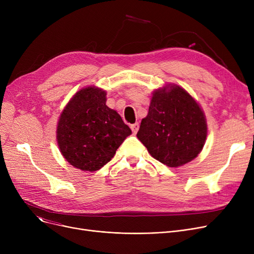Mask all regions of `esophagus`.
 I'll return each instance as SVG.
<instances>
[{"instance_id": "obj_1", "label": "esophagus", "mask_w": 254, "mask_h": 254, "mask_svg": "<svg viewBox=\"0 0 254 254\" xmlns=\"http://www.w3.org/2000/svg\"><path fill=\"white\" fill-rule=\"evenodd\" d=\"M130 128H131V130H132V132H134V134H137V131H138V129H139V124L136 123V124H134V125H131V126H130Z\"/></svg>"}]
</instances>
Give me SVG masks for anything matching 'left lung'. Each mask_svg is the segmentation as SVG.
Returning <instances> with one entry per match:
<instances>
[{
	"label": "left lung",
	"mask_w": 254,
	"mask_h": 254,
	"mask_svg": "<svg viewBox=\"0 0 254 254\" xmlns=\"http://www.w3.org/2000/svg\"><path fill=\"white\" fill-rule=\"evenodd\" d=\"M207 131L205 114L195 100L179 85L169 84L152 92L137 137L153 158L177 168L202 151Z\"/></svg>",
	"instance_id": "1"
}]
</instances>
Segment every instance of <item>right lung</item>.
<instances>
[{"label":"right lung","mask_w":254,"mask_h":254,"mask_svg":"<svg viewBox=\"0 0 254 254\" xmlns=\"http://www.w3.org/2000/svg\"><path fill=\"white\" fill-rule=\"evenodd\" d=\"M106 95L96 86L80 89L59 119L57 141L61 153L82 171L100 170L131 134L120 115L106 105Z\"/></svg>","instance_id":"add662e5"}]
</instances>
